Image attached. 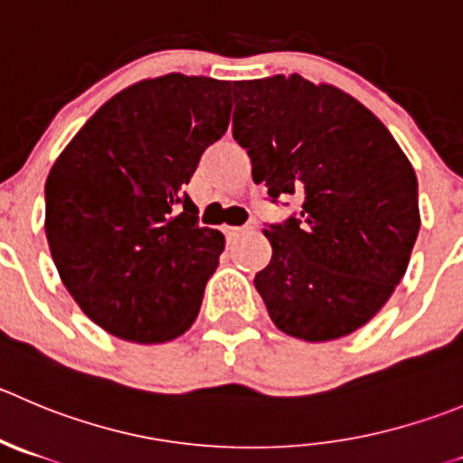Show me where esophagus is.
<instances>
[{
    "instance_id": "34e87169",
    "label": "esophagus",
    "mask_w": 463,
    "mask_h": 463,
    "mask_svg": "<svg viewBox=\"0 0 463 463\" xmlns=\"http://www.w3.org/2000/svg\"><path fill=\"white\" fill-rule=\"evenodd\" d=\"M245 232H248V229H245V227H224V236H227L229 243L239 239L241 234H245Z\"/></svg>"
}]
</instances>
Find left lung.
<instances>
[{
	"label": "left lung",
	"instance_id": "obj_1",
	"mask_svg": "<svg viewBox=\"0 0 463 463\" xmlns=\"http://www.w3.org/2000/svg\"><path fill=\"white\" fill-rule=\"evenodd\" d=\"M234 140L272 204L302 202L266 224L272 259L254 277L272 323L305 341L366 325L404 277L420 229L411 163L354 97L300 74L234 83Z\"/></svg>",
	"mask_w": 463,
	"mask_h": 463
}]
</instances>
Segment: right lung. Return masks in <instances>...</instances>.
<instances>
[{"instance_id":"1","label":"right lung","mask_w":463,"mask_h":463,"mask_svg":"<svg viewBox=\"0 0 463 463\" xmlns=\"http://www.w3.org/2000/svg\"><path fill=\"white\" fill-rule=\"evenodd\" d=\"M232 116V83L165 74L111 97L56 158L45 234L83 314L134 343L177 338L200 314L224 236L184 191Z\"/></svg>"}]
</instances>
